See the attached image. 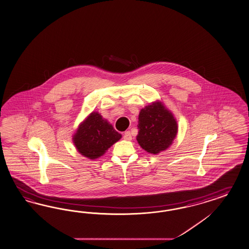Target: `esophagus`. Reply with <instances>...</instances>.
Here are the masks:
<instances>
[{
  "label": "esophagus",
  "instance_id": "1",
  "mask_svg": "<svg viewBox=\"0 0 249 249\" xmlns=\"http://www.w3.org/2000/svg\"><path fill=\"white\" fill-rule=\"evenodd\" d=\"M123 137H124V140H132V135H131V133H130L129 131L124 132V136H123Z\"/></svg>",
  "mask_w": 249,
  "mask_h": 249
}]
</instances>
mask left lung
<instances>
[{"label":"left lung","mask_w":249,"mask_h":249,"mask_svg":"<svg viewBox=\"0 0 249 249\" xmlns=\"http://www.w3.org/2000/svg\"><path fill=\"white\" fill-rule=\"evenodd\" d=\"M136 140L147 153L158 154L171 146L178 134L176 118L164 104L156 100L141 109Z\"/></svg>","instance_id":"8db88e82"}]
</instances>
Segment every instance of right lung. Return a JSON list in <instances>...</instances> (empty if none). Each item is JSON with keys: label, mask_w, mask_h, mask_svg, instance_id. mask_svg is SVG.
<instances>
[{"label": "right lung", "mask_w": 249, "mask_h": 249, "mask_svg": "<svg viewBox=\"0 0 249 249\" xmlns=\"http://www.w3.org/2000/svg\"><path fill=\"white\" fill-rule=\"evenodd\" d=\"M121 138L122 134L107 119L98 112H92L79 124L72 140L78 153L95 160L103 156Z\"/></svg>", "instance_id": "1"}]
</instances>
